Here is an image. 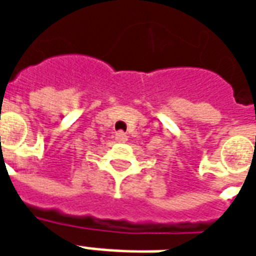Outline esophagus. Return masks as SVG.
<instances>
[{
  "mask_svg": "<svg viewBox=\"0 0 256 256\" xmlns=\"http://www.w3.org/2000/svg\"><path fill=\"white\" fill-rule=\"evenodd\" d=\"M115 140L119 141V142H124V141L128 140V136H126V133H123V132H118V133L115 134Z\"/></svg>",
  "mask_w": 256,
  "mask_h": 256,
  "instance_id": "obj_1",
  "label": "esophagus"
}]
</instances>
